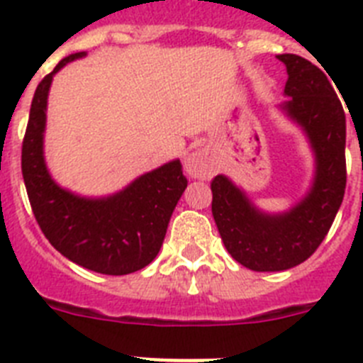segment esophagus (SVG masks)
<instances>
[{
    "instance_id": "34e87169",
    "label": "esophagus",
    "mask_w": 363,
    "mask_h": 363,
    "mask_svg": "<svg viewBox=\"0 0 363 363\" xmlns=\"http://www.w3.org/2000/svg\"><path fill=\"white\" fill-rule=\"evenodd\" d=\"M185 172H187L191 178L198 179H209L214 174V162L211 158V154L205 149H196L192 150L185 158Z\"/></svg>"
}]
</instances>
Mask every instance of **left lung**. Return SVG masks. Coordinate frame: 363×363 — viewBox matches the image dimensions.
<instances>
[{
	"mask_svg": "<svg viewBox=\"0 0 363 363\" xmlns=\"http://www.w3.org/2000/svg\"><path fill=\"white\" fill-rule=\"evenodd\" d=\"M287 69L278 111L300 127L313 152L309 189L289 209H259L229 176L218 174L213 216L221 242L238 264L258 272L306 262L331 229L345 192V114L325 74L296 54L277 56Z\"/></svg>",
	"mask_w": 363,
	"mask_h": 363,
	"instance_id": "8db88e82",
	"label": "left lung"
}]
</instances>
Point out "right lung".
I'll return each mask as SVG.
<instances>
[{
  "label": "right lung",
  "mask_w": 363,
  "mask_h": 363,
  "mask_svg": "<svg viewBox=\"0 0 363 363\" xmlns=\"http://www.w3.org/2000/svg\"><path fill=\"white\" fill-rule=\"evenodd\" d=\"M85 56L86 52H76L63 57L38 85L23 140L21 171L34 216L54 249L89 271L121 277L156 258L187 189V178L178 158L143 172L107 196H83L52 178L45 160L50 85L67 63Z\"/></svg>",
  "instance_id": "add662e5"
}]
</instances>
